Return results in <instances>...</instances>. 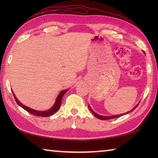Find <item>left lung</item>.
Returning <instances> with one entry per match:
<instances>
[{
    "mask_svg": "<svg viewBox=\"0 0 158 158\" xmlns=\"http://www.w3.org/2000/svg\"><path fill=\"white\" fill-rule=\"evenodd\" d=\"M140 103V102L137 104V105L134 107V108L131 110H130V111H128L127 113H123V114H120V115H111V116H103V115H98V114H97V113H96L94 111V110L92 109V108L91 107H90V106L89 105H88V106H89V110H90V111H91L92 113V114L94 115L96 117H97V118L98 119H101V120H107V119H114V118H116V117H120V116H122V115H124V114H127V113H130V112H132V111H133L134 110H135L137 106H138V105H139V104Z\"/></svg>",
    "mask_w": 158,
    "mask_h": 158,
    "instance_id": "left-lung-1",
    "label": "left lung"
}]
</instances>
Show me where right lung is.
<instances>
[{"instance_id":"add662e5","label":"right lung","mask_w":158,"mask_h":158,"mask_svg":"<svg viewBox=\"0 0 158 158\" xmlns=\"http://www.w3.org/2000/svg\"><path fill=\"white\" fill-rule=\"evenodd\" d=\"M12 90V89H11ZM69 89H65V90H62L61 92H60L59 94L58 95L56 100V102L55 103L53 104V105L49 109L47 110H35L33 109L30 108L28 106H26L24 105H23L22 102H20L19 101V100L16 98L15 95L14 94V93H13V90H12V92L13 94V96H14L15 101L17 102V104L19 106L22 107V108L26 110V111H28V113H31L32 115H36V116H39V117H49L52 115H53L55 113H56L58 111V110L60 109V105H61V102H62V97L64 95V94L68 91Z\"/></svg>"}]
</instances>
